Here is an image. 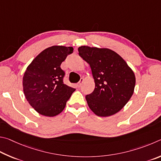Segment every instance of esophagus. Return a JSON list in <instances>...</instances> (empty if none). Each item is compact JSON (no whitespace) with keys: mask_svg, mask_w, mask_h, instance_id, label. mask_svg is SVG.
<instances>
[{"mask_svg":"<svg viewBox=\"0 0 161 161\" xmlns=\"http://www.w3.org/2000/svg\"><path fill=\"white\" fill-rule=\"evenodd\" d=\"M83 81H84V79H83V78H80V81H79L78 83V87H80L81 86H82V84H83Z\"/></svg>","mask_w":161,"mask_h":161,"instance_id":"esophagus-1","label":"esophagus"}]
</instances>
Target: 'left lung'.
Instances as JSON below:
<instances>
[{"label": "left lung", "mask_w": 161, "mask_h": 161, "mask_svg": "<svg viewBox=\"0 0 161 161\" xmlns=\"http://www.w3.org/2000/svg\"><path fill=\"white\" fill-rule=\"evenodd\" d=\"M79 56L91 66L95 89L86 99L90 109L99 117L117 113L134 93L136 77L126 62L108 48L81 46Z\"/></svg>", "instance_id": "obj_1"}]
</instances>
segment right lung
<instances>
[{
  "instance_id": "add662e5",
  "label": "right lung",
  "mask_w": 161,
  "mask_h": 161,
  "mask_svg": "<svg viewBox=\"0 0 161 161\" xmlns=\"http://www.w3.org/2000/svg\"><path fill=\"white\" fill-rule=\"evenodd\" d=\"M73 51L71 47H48L27 67L22 78L24 94L39 114L47 117L60 114L75 91L63 83L65 73L60 67Z\"/></svg>"
}]
</instances>
